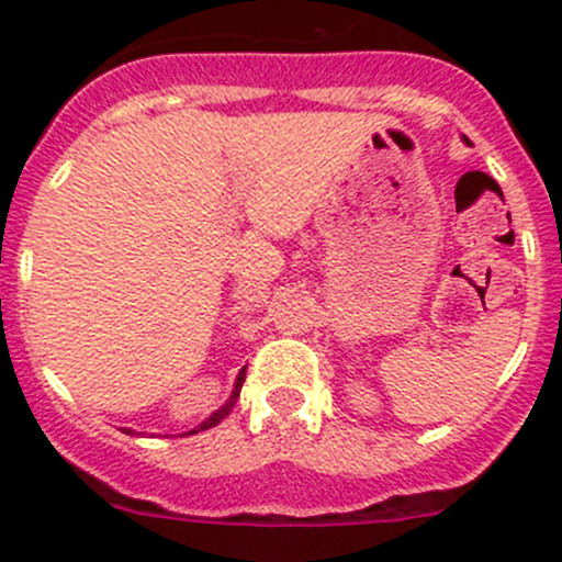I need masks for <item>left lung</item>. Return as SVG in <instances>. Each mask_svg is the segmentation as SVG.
Returning <instances> with one entry per match:
<instances>
[{
  "label": "left lung",
  "instance_id": "1",
  "mask_svg": "<svg viewBox=\"0 0 562 562\" xmlns=\"http://www.w3.org/2000/svg\"><path fill=\"white\" fill-rule=\"evenodd\" d=\"M462 140H464V144H470V140H468V138H462Z\"/></svg>",
  "mask_w": 562,
  "mask_h": 562
}]
</instances>
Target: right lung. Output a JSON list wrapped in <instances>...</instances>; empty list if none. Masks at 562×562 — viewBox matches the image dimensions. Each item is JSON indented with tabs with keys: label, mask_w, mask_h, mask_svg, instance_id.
<instances>
[{
	"label": "right lung",
	"mask_w": 562,
	"mask_h": 562,
	"mask_svg": "<svg viewBox=\"0 0 562 562\" xmlns=\"http://www.w3.org/2000/svg\"><path fill=\"white\" fill-rule=\"evenodd\" d=\"M245 372H247V367H241V372L239 375H236V383H234V391H231V396H228V402H225L223 407H220V411H214L212 416L206 418V422L201 424V427L198 429H190V432H184V435H195V432H201V429H209V427H217L220 422H223L225 416H228L231 411H234V405H236V400H239V391H241V383H245Z\"/></svg>",
	"instance_id": "obj_1"
}]
</instances>
